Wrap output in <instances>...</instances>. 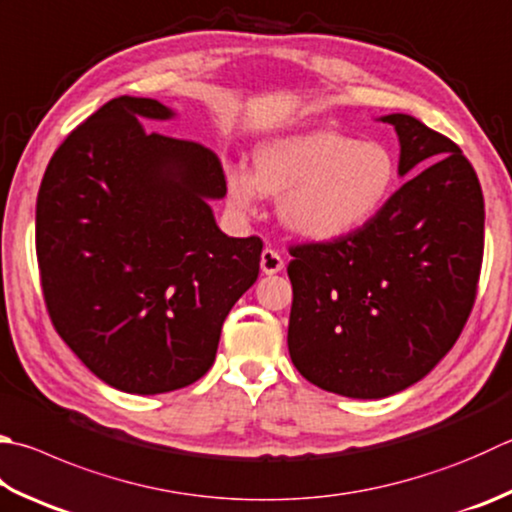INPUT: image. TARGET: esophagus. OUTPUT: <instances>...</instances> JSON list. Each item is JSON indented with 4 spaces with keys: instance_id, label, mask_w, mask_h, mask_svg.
<instances>
[{
    "instance_id": "34e87169",
    "label": "esophagus",
    "mask_w": 512,
    "mask_h": 512,
    "mask_svg": "<svg viewBox=\"0 0 512 512\" xmlns=\"http://www.w3.org/2000/svg\"><path fill=\"white\" fill-rule=\"evenodd\" d=\"M285 267V260L283 256L276 252V249L272 247H265L263 254H260V269H263V274H278L281 269Z\"/></svg>"
}]
</instances>
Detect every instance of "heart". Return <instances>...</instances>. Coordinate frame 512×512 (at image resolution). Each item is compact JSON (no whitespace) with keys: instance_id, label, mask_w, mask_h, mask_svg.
Masks as SVG:
<instances>
[{"instance_id":"1","label":"heart","mask_w":512,"mask_h":512,"mask_svg":"<svg viewBox=\"0 0 512 512\" xmlns=\"http://www.w3.org/2000/svg\"><path fill=\"white\" fill-rule=\"evenodd\" d=\"M394 187L397 162L385 144L334 129L272 138L254 151V171L243 165L225 171L227 198L238 211H254L263 194L283 196L285 227L318 243L370 225Z\"/></svg>"}]
</instances>
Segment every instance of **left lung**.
Masks as SVG:
<instances>
[{
  "label": "left lung",
  "mask_w": 512,
  "mask_h": 512,
  "mask_svg": "<svg viewBox=\"0 0 512 512\" xmlns=\"http://www.w3.org/2000/svg\"><path fill=\"white\" fill-rule=\"evenodd\" d=\"M381 120L410 180L356 234L289 247V356L307 381L352 399L390 397L435 368L464 330L484 260L468 158L412 115Z\"/></svg>",
  "instance_id": "1"
}]
</instances>
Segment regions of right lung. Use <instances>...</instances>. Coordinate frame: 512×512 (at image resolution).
I'll return each mask as SVG.
<instances>
[{
	"mask_svg": "<svg viewBox=\"0 0 512 512\" xmlns=\"http://www.w3.org/2000/svg\"><path fill=\"white\" fill-rule=\"evenodd\" d=\"M173 111L120 95L57 147L37 194L35 249L51 323L111 388L162 394L214 365L263 240L229 238L209 198L225 171L194 140L147 133Z\"/></svg>",
	"mask_w": 512,
	"mask_h": 512,
	"instance_id": "obj_1",
	"label": "right lung"
}]
</instances>
